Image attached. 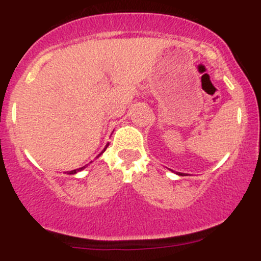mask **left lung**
I'll list each match as a JSON object with an SVG mask.
<instances>
[{
  "mask_svg": "<svg viewBox=\"0 0 261 261\" xmlns=\"http://www.w3.org/2000/svg\"><path fill=\"white\" fill-rule=\"evenodd\" d=\"M177 174H179V175H181V174H180V173H177Z\"/></svg>",
  "mask_w": 261,
  "mask_h": 261,
  "instance_id": "left-lung-1",
  "label": "left lung"
}]
</instances>
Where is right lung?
I'll return each instance as SVG.
<instances>
[{"mask_svg":"<svg viewBox=\"0 0 261 261\" xmlns=\"http://www.w3.org/2000/svg\"><path fill=\"white\" fill-rule=\"evenodd\" d=\"M105 149H106V147H105ZM103 151H105V150H103ZM99 155H101V154H99ZM83 168H86V167H83ZM83 168H80V169H75V170H72V172H69V174H75V173H77V172H80V170H82V169H83Z\"/></svg>","mask_w":261,"mask_h":261,"instance_id":"obj_1","label":"right lung"}]
</instances>
